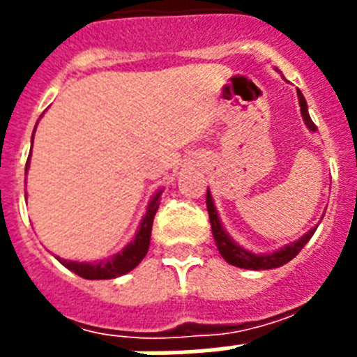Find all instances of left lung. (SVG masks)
Wrapping results in <instances>:
<instances>
[{
	"mask_svg": "<svg viewBox=\"0 0 357 357\" xmlns=\"http://www.w3.org/2000/svg\"><path fill=\"white\" fill-rule=\"evenodd\" d=\"M298 92V103H300V113H302V119H304L305 126L310 128V131H317V126L311 120L310 113H307V103H305L304 94L300 91ZM207 213H209V222H211V229H213V238H215V243H217V248L220 252L224 259L228 261L229 265L238 266V268H248V271H268V268H278V266L285 265L289 261L296 257L300 254V250L304 248L307 241L313 237L317 228H311L310 231L305 235L298 238V241H294V243L287 244V246H283V248L276 250V252H272V254H252L248 250H244L243 246H238L235 243L234 238L229 237L226 234V229L222 228V224H220V218H218L217 207L213 204V196L207 189Z\"/></svg>",
	"mask_w": 357,
	"mask_h": 357,
	"instance_id": "left-lung-1",
	"label": "left lung"
}]
</instances>
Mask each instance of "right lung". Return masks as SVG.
<instances>
[{
    "mask_svg": "<svg viewBox=\"0 0 357 357\" xmlns=\"http://www.w3.org/2000/svg\"><path fill=\"white\" fill-rule=\"evenodd\" d=\"M35 135V131H33ZM29 168V159L25 165V172ZM162 190H159L148 204V211L142 217V222L139 226V231L135 234L133 241L113 257L102 261H94V263H79V261H68L57 257L68 271L75 272L77 276L85 278V280H111V278H119L133 271L135 266L139 265L140 261L144 259L146 252L150 248V237H151V226H153V217H155L157 209H159V196Z\"/></svg>",
    "mask_w": 357,
    "mask_h": 357,
    "instance_id": "right-lung-1",
    "label": "right lung"
}]
</instances>
